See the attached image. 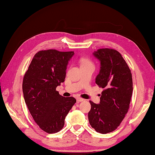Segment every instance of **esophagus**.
I'll return each instance as SVG.
<instances>
[{"instance_id": "34e87169", "label": "esophagus", "mask_w": 155, "mask_h": 155, "mask_svg": "<svg viewBox=\"0 0 155 155\" xmlns=\"http://www.w3.org/2000/svg\"><path fill=\"white\" fill-rule=\"evenodd\" d=\"M76 100H77V102H82V101H84V99H82V98H80V97H78Z\"/></svg>"}]
</instances>
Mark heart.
I'll return each instance as SVG.
<instances>
[{
    "instance_id": "1",
    "label": "heart",
    "mask_w": 155,
    "mask_h": 155,
    "mask_svg": "<svg viewBox=\"0 0 155 155\" xmlns=\"http://www.w3.org/2000/svg\"><path fill=\"white\" fill-rule=\"evenodd\" d=\"M92 64V63H91V62L90 60H88V59L84 58V59H82V60H81V65H85V64Z\"/></svg>"
}]
</instances>
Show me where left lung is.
<instances>
[{
	"mask_svg": "<svg viewBox=\"0 0 155 155\" xmlns=\"http://www.w3.org/2000/svg\"><path fill=\"white\" fill-rule=\"evenodd\" d=\"M93 55L101 62L95 83L103 88L99 104L89 101L90 125L99 133L114 131L121 124L130 108L133 92L132 75L121 54L112 48H100Z\"/></svg>",
	"mask_w": 155,
	"mask_h": 155,
	"instance_id": "8db88e82",
	"label": "left lung"
}]
</instances>
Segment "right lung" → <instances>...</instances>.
I'll list each match as a JSON object with an SVG mask.
<instances>
[{"label": "right lung", "mask_w": 155, "mask_h": 155, "mask_svg": "<svg viewBox=\"0 0 155 155\" xmlns=\"http://www.w3.org/2000/svg\"><path fill=\"white\" fill-rule=\"evenodd\" d=\"M74 54V51H40L24 75L22 89L25 104L36 124L48 134L62 129L66 116L76 103L75 98L64 97L56 91L64 81L67 65Z\"/></svg>", "instance_id": "add662e5"}]
</instances>
